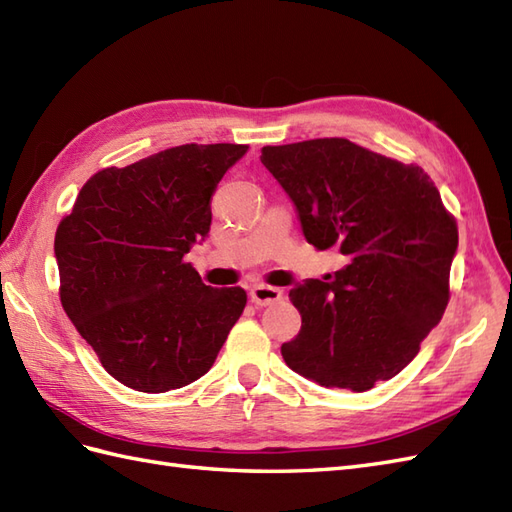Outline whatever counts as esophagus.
Instances as JSON below:
<instances>
[{
  "mask_svg": "<svg viewBox=\"0 0 512 512\" xmlns=\"http://www.w3.org/2000/svg\"><path fill=\"white\" fill-rule=\"evenodd\" d=\"M248 296H251V300L257 307H268V305L279 303V300L283 298V290H279V287H272V285L257 283L251 287Z\"/></svg>",
  "mask_w": 512,
  "mask_h": 512,
  "instance_id": "esophagus-1",
  "label": "esophagus"
}]
</instances>
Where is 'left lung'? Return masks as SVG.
<instances>
[{
    "label": "left lung",
    "instance_id": "left-lung-1",
    "mask_svg": "<svg viewBox=\"0 0 512 512\" xmlns=\"http://www.w3.org/2000/svg\"><path fill=\"white\" fill-rule=\"evenodd\" d=\"M261 164L292 199L307 242L348 257L335 279L290 290L303 324L281 346L285 363L322 387L389 381L450 300L458 229L435 183L346 138L264 147Z\"/></svg>",
    "mask_w": 512,
    "mask_h": 512
}]
</instances>
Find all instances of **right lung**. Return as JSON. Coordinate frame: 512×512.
Listing matches in <instances>:
<instances>
[{
  "instance_id": "add662e5",
  "label": "right lung",
  "mask_w": 512,
  "mask_h": 512,
  "mask_svg": "<svg viewBox=\"0 0 512 512\" xmlns=\"http://www.w3.org/2000/svg\"><path fill=\"white\" fill-rule=\"evenodd\" d=\"M246 144H181L90 177L56 231L60 300L103 368L144 393L194 383L242 316V287L183 261L212 225L209 199Z\"/></svg>"
}]
</instances>
